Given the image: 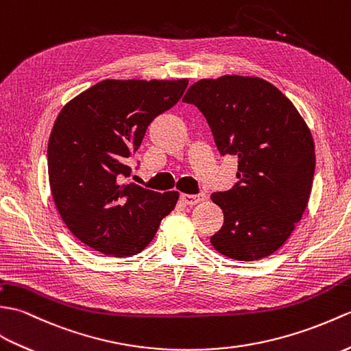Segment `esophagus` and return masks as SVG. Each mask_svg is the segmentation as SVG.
I'll return each mask as SVG.
<instances>
[{"label":"esophagus","instance_id":"esophagus-1","mask_svg":"<svg viewBox=\"0 0 351 351\" xmlns=\"http://www.w3.org/2000/svg\"><path fill=\"white\" fill-rule=\"evenodd\" d=\"M180 199L188 206H195L198 202L206 199V193H197V195H189V193H182Z\"/></svg>","mask_w":351,"mask_h":351}]
</instances>
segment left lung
<instances>
[{
	"instance_id": "8db88e82",
	"label": "left lung",
	"mask_w": 351,
	"mask_h": 351,
	"mask_svg": "<svg viewBox=\"0 0 351 351\" xmlns=\"http://www.w3.org/2000/svg\"><path fill=\"white\" fill-rule=\"evenodd\" d=\"M183 102L206 117L219 153L239 158V182L212 193L223 225L210 241L239 261L271 255L302 219L313 188L315 149L306 123L290 99L260 77L201 80Z\"/></svg>"
}]
</instances>
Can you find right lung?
<instances>
[{
    "label": "right lung",
    "mask_w": 351,
    "mask_h": 351,
    "mask_svg": "<svg viewBox=\"0 0 351 351\" xmlns=\"http://www.w3.org/2000/svg\"><path fill=\"white\" fill-rule=\"evenodd\" d=\"M188 84L106 80L58 114L48 143L51 192L61 219L82 243L105 255H135L176 207V191L123 182L149 124L180 100Z\"/></svg>",
    "instance_id": "right-lung-1"
}]
</instances>
